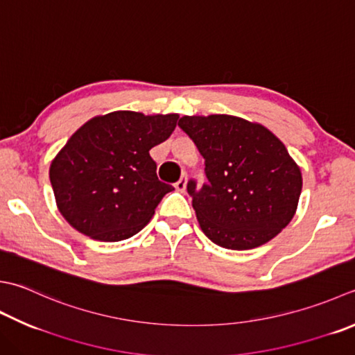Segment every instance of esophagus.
Here are the masks:
<instances>
[{
	"label": "esophagus",
	"mask_w": 355,
	"mask_h": 355,
	"mask_svg": "<svg viewBox=\"0 0 355 355\" xmlns=\"http://www.w3.org/2000/svg\"><path fill=\"white\" fill-rule=\"evenodd\" d=\"M186 184H187V175H186V173H183L182 178H180L178 182L175 183V189L178 192H184L186 191Z\"/></svg>",
	"instance_id": "obj_1"
}]
</instances>
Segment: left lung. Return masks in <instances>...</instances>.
I'll list each match as a JSON object with an SVG mask.
<instances>
[{
	"mask_svg": "<svg viewBox=\"0 0 355 355\" xmlns=\"http://www.w3.org/2000/svg\"><path fill=\"white\" fill-rule=\"evenodd\" d=\"M178 126L205 158L207 183H187L201 231L215 245L245 251L289 225L302 172L272 132L232 115L183 116Z\"/></svg>",
	"mask_w": 355,
	"mask_h": 355,
	"instance_id": "8db88e82",
	"label": "left lung"
}]
</instances>
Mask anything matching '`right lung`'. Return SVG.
I'll use <instances>...</instances> for the list:
<instances>
[{
  "label": "right lung",
  "instance_id": "obj_1",
  "mask_svg": "<svg viewBox=\"0 0 355 355\" xmlns=\"http://www.w3.org/2000/svg\"><path fill=\"white\" fill-rule=\"evenodd\" d=\"M177 120V114L116 110L83 124L49 169L67 223L100 241H121L140 232L173 191L158 180L149 150L168 140Z\"/></svg>",
  "mask_w": 355,
  "mask_h": 355
}]
</instances>
